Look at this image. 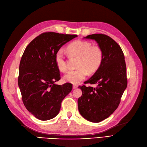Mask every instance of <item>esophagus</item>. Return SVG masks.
I'll list each match as a JSON object with an SVG mask.
<instances>
[{
  "label": "esophagus",
  "instance_id": "1",
  "mask_svg": "<svg viewBox=\"0 0 147 147\" xmlns=\"http://www.w3.org/2000/svg\"><path fill=\"white\" fill-rule=\"evenodd\" d=\"M78 87L77 84H74L73 85V89H76Z\"/></svg>",
  "mask_w": 147,
  "mask_h": 147
}]
</instances>
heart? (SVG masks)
<instances>
[{"label":"heart","mask_w":147,"mask_h":147,"mask_svg":"<svg viewBox=\"0 0 147 147\" xmlns=\"http://www.w3.org/2000/svg\"><path fill=\"white\" fill-rule=\"evenodd\" d=\"M67 51L70 57H78L76 70H71L64 76V80L72 84H78L86 78L88 72L93 74L99 69L104 59L102 48L92 45L87 41L77 40L67 47ZM55 63L60 72L67 70V61L64 52L59 50L55 55Z\"/></svg>","instance_id":"obj_1"}]
</instances>
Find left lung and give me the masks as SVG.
Here are the masks:
<instances>
[{
  "label": "left lung",
  "mask_w": 147,
  "mask_h": 147,
  "mask_svg": "<svg viewBox=\"0 0 147 147\" xmlns=\"http://www.w3.org/2000/svg\"><path fill=\"white\" fill-rule=\"evenodd\" d=\"M84 38L96 41L103 51L104 59L99 69L84 83L97 86L78 87L82 96L78 99V108L83 118L99 123L118 108L127 84L126 65L121 47L108 35L96 34Z\"/></svg>",
  "instance_id": "1"
}]
</instances>
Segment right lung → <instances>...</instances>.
Instances as JSON below:
<instances>
[{"label":"right lung","instance_id":"add662e5","mask_svg":"<svg viewBox=\"0 0 147 147\" xmlns=\"http://www.w3.org/2000/svg\"><path fill=\"white\" fill-rule=\"evenodd\" d=\"M77 35L42 33L26 48L20 64L18 86L26 108L40 120L46 121L59 113L61 102L72 84H55L61 79L55 55Z\"/></svg>","mask_w":147,"mask_h":147}]
</instances>
